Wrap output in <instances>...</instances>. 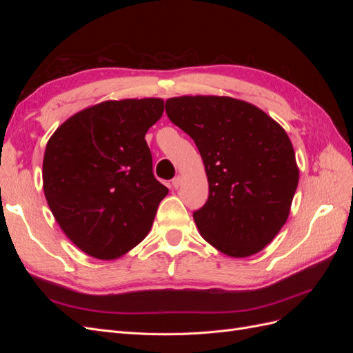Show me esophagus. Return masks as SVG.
Returning a JSON list of instances; mask_svg holds the SVG:
<instances>
[{
	"instance_id": "34e87169",
	"label": "esophagus",
	"mask_w": 353,
	"mask_h": 353,
	"mask_svg": "<svg viewBox=\"0 0 353 353\" xmlns=\"http://www.w3.org/2000/svg\"><path fill=\"white\" fill-rule=\"evenodd\" d=\"M181 185V176H175L174 179H172V187L174 188H178Z\"/></svg>"
}]
</instances>
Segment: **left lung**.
Masks as SVG:
<instances>
[{"instance_id": "8db88e82", "label": "left lung", "mask_w": 353, "mask_h": 353, "mask_svg": "<svg viewBox=\"0 0 353 353\" xmlns=\"http://www.w3.org/2000/svg\"><path fill=\"white\" fill-rule=\"evenodd\" d=\"M165 108L205 163L209 197L193 213L201 237L232 258L261 252L283 228L297 188L290 138L243 100L184 95L166 100Z\"/></svg>"}]
</instances>
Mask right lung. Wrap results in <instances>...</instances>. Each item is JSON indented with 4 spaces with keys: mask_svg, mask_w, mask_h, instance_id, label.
<instances>
[{
    "mask_svg": "<svg viewBox=\"0 0 353 353\" xmlns=\"http://www.w3.org/2000/svg\"><path fill=\"white\" fill-rule=\"evenodd\" d=\"M163 100L103 101L57 128L47 143L42 181L48 206L70 241L97 259L141 243L168 188L153 175L148 128Z\"/></svg>",
    "mask_w": 353,
    "mask_h": 353,
    "instance_id": "obj_1",
    "label": "right lung"
}]
</instances>
